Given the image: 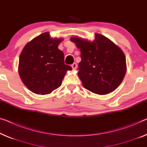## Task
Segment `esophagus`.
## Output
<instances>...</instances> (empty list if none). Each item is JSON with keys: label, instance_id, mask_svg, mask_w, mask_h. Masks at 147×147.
<instances>
[{"label": "esophagus", "instance_id": "esophagus-1", "mask_svg": "<svg viewBox=\"0 0 147 147\" xmlns=\"http://www.w3.org/2000/svg\"><path fill=\"white\" fill-rule=\"evenodd\" d=\"M71 67H72V68H73V70H76V68H77V65H76V63H74L73 64L71 65Z\"/></svg>", "mask_w": 147, "mask_h": 147}]
</instances>
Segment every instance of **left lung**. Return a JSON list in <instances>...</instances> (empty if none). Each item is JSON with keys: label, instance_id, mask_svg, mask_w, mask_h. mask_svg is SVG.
<instances>
[{"label": "left lung", "instance_id": "1", "mask_svg": "<svg viewBox=\"0 0 147 147\" xmlns=\"http://www.w3.org/2000/svg\"><path fill=\"white\" fill-rule=\"evenodd\" d=\"M70 40L81 53L78 75L83 86L98 95L114 91L127 71L125 56L121 48L97 33L92 41L77 36L71 37Z\"/></svg>", "mask_w": 147, "mask_h": 147}]
</instances>
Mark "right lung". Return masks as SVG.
Returning <instances> with one entry per match:
<instances>
[{
	"label": "right lung",
	"mask_w": 147,
	"mask_h": 147,
	"mask_svg": "<svg viewBox=\"0 0 147 147\" xmlns=\"http://www.w3.org/2000/svg\"><path fill=\"white\" fill-rule=\"evenodd\" d=\"M63 38H51L49 32L36 37L23 48L18 73L25 86L36 94L46 95L58 88L68 71L64 54L58 49Z\"/></svg>",
	"instance_id": "right-lung-1"
}]
</instances>
